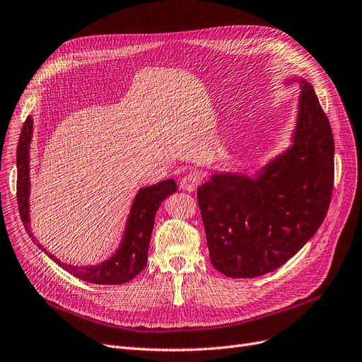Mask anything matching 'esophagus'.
I'll return each instance as SVG.
<instances>
[{
	"label": "esophagus",
	"instance_id": "34e87169",
	"mask_svg": "<svg viewBox=\"0 0 362 362\" xmlns=\"http://www.w3.org/2000/svg\"><path fill=\"white\" fill-rule=\"evenodd\" d=\"M200 182V175L197 172H190V174H185L180 181V188L187 192H194Z\"/></svg>",
	"mask_w": 362,
	"mask_h": 362
}]
</instances>
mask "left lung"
I'll list each match as a JSON object with an SVG mask.
<instances>
[{
  "label": "left lung",
  "instance_id": "left-lung-1",
  "mask_svg": "<svg viewBox=\"0 0 362 362\" xmlns=\"http://www.w3.org/2000/svg\"><path fill=\"white\" fill-rule=\"evenodd\" d=\"M298 82L291 146L255 172H215L197 188L211 262L231 279H255L284 265L311 238L329 211L334 140L313 85Z\"/></svg>",
  "mask_w": 362,
  "mask_h": 362
}]
</instances>
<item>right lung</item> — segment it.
Masks as SVG:
<instances>
[{
    "instance_id": "right-lung-1",
    "label": "right lung",
    "mask_w": 362,
    "mask_h": 362,
    "mask_svg": "<svg viewBox=\"0 0 362 362\" xmlns=\"http://www.w3.org/2000/svg\"><path fill=\"white\" fill-rule=\"evenodd\" d=\"M33 119L28 116L22 132L19 144H17V204H19V212L23 226L35 242V237L30 233L29 227V194H30V140H32ZM177 192V182L169 178L153 184L144 188H140L136 193L131 211L127 219L125 231L120 240V245L116 252L103 261L98 265H87V267H75L60 262L54 255H49L42 245L38 243V247L45 252L51 259L56 261L63 269L71 272L74 277L83 280L93 284H124L132 280L135 275H139L144 267L147 265V253L150 237L154 226V216L159 209L160 203Z\"/></svg>"
}]
</instances>
